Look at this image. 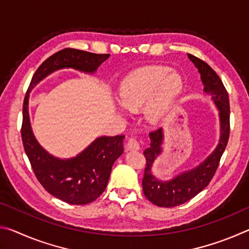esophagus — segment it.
Here are the masks:
<instances>
[{
	"label": "esophagus",
	"mask_w": 249,
	"mask_h": 249,
	"mask_svg": "<svg viewBox=\"0 0 249 249\" xmlns=\"http://www.w3.org/2000/svg\"><path fill=\"white\" fill-rule=\"evenodd\" d=\"M141 148L140 146V142H137L136 138H130L127 142V149L130 151H135V150H138Z\"/></svg>",
	"instance_id": "obj_1"
}]
</instances>
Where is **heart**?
<instances>
[{
	"label": "heart",
	"instance_id": "obj_1",
	"mask_svg": "<svg viewBox=\"0 0 249 249\" xmlns=\"http://www.w3.org/2000/svg\"><path fill=\"white\" fill-rule=\"evenodd\" d=\"M183 88L181 75L162 66H151L129 73L120 84L117 112L138 111L145 104L148 122L157 124L170 111Z\"/></svg>",
	"mask_w": 249,
	"mask_h": 249
}]
</instances>
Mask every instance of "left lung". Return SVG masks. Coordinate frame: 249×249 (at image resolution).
I'll return each instance as SVG.
<instances>
[{
    "mask_svg": "<svg viewBox=\"0 0 249 249\" xmlns=\"http://www.w3.org/2000/svg\"><path fill=\"white\" fill-rule=\"evenodd\" d=\"M188 58L200 73L203 91L208 94L218 111L220 137L214 150L199 165L184 170L169 180H160L153 174V166L162 154L165 133L162 128L149 134L150 145L144 151L146 158L142 191L151 203L163 208L183 204L208 187L217 169L218 162L226 148L230 137V101L223 82L206 62L188 53Z\"/></svg>",
    "mask_w": 249,
    "mask_h": 249,
    "instance_id": "8db88e82",
    "label": "left lung"
}]
</instances>
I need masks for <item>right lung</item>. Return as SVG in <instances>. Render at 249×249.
<instances>
[{
    "instance_id": "obj_1",
    "label": "right lung",
    "mask_w": 249,
    "mask_h": 249,
    "mask_svg": "<svg viewBox=\"0 0 249 249\" xmlns=\"http://www.w3.org/2000/svg\"><path fill=\"white\" fill-rule=\"evenodd\" d=\"M109 54L67 48L53 54L36 70L23 105L22 140L35 176L50 195L69 204L93 202L107 188L115 160L124 153V135L96 137L81 153L59 158L48 153L33 133L29 119V93L45 78L61 69L94 74Z\"/></svg>"
}]
</instances>
